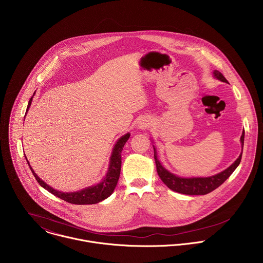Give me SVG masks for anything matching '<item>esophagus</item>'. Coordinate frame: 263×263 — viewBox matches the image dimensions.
<instances>
[{"mask_svg": "<svg viewBox=\"0 0 263 263\" xmlns=\"http://www.w3.org/2000/svg\"><path fill=\"white\" fill-rule=\"evenodd\" d=\"M149 126H151V122H149V121H146V120L141 121V122H140V124H139V127H140L141 129H147Z\"/></svg>", "mask_w": 263, "mask_h": 263, "instance_id": "34e87169", "label": "esophagus"}]
</instances>
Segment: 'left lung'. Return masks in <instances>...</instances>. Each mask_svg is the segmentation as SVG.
<instances>
[{
  "instance_id": "1",
  "label": "left lung",
  "mask_w": 263,
  "mask_h": 263,
  "mask_svg": "<svg viewBox=\"0 0 263 263\" xmlns=\"http://www.w3.org/2000/svg\"><path fill=\"white\" fill-rule=\"evenodd\" d=\"M213 73H214V77L217 78L218 80L228 83L227 79L222 76V73L220 71L214 70ZM240 140H241L242 148H243L245 132H242ZM241 155H242V153L234 161V163H232L228 168H226L215 176H211V177H207V178H181V177L175 176L174 174L170 173L161 165V163L157 159L156 149L154 147V159H155V163H156V168H157L158 176L160 177L162 182L168 187L170 190H172L174 192H177V193H180L183 195H191V196L207 195V194L211 193L212 191H214L215 189H217L219 185H221L231 176V174L238 166V164L240 163V160H241Z\"/></svg>"
}]
</instances>
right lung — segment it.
Here are the masks:
<instances>
[{
  "label": "right lung",
  "instance_id": "right-lung-1",
  "mask_svg": "<svg viewBox=\"0 0 263 263\" xmlns=\"http://www.w3.org/2000/svg\"><path fill=\"white\" fill-rule=\"evenodd\" d=\"M32 98L29 101L27 111L31 105ZM129 137H130V134L127 133L126 135L122 136L116 143L114 152H112V155H111L109 170H108L107 175L104 178V180L97 185L87 187V189L82 190L80 192H76V193H61V192H58V191L52 189V187H50L48 184H46L43 180L40 179L39 176L34 173L32 167L30 166L28 160H27V162L31 168L32 174L34 175L35 179L37 180V182H39L40 185H42L45 190L50 192L52 195L60 198L61 200H63L65 202H68L70 204H76V205L97 204V203L105 200L106 198H108L112 193H114V191L116 189L119 178H120V174H121L122 151H123V147H124L125 143L129 139Z\"/></svg>",
  "mask_w": 263,
  "mask_h": 263
}]
</instances>
